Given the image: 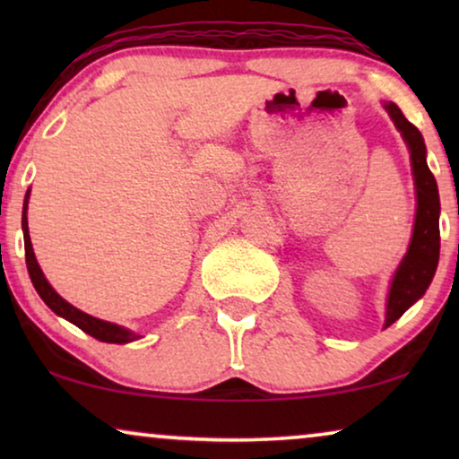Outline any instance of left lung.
<instances>
[{"label": "left lung", "mask_w": 459, "mask_h": 459, "mask_svg": "<svg viewBox=\"0 0 459 459\" xmlns=\"http://www.w3.org/2000/svg\"><path fill=\"white\" fill-rule=\"evenodd\" d=\"M385 110L393 118L394 127L407 143L411 159L413 186H416V221L413 234L407 247V253L401 259L397 272L391 280L386 299V319L385 328L397 322L410 307L424 297L438 265V250H441V234H438V187L435 175L426 165L424 137L413 125L403 117L397 104L385 102Z\"/></svg>", "instance_id": "obj_1"}]
</instances>
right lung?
Instances as JSON below:
<instances>
[{
	"instance_id": "add662e5",
	"label": "right lung",
	"mask_w": 459,
	"mask_h": 459,
	"mask_svg": "<svg viewBox=\"0 0 459 459\" xmlns=\"http://www.w3.org/2000/svg\"><path fill=\"white\" fill-rule=\"evenodd\" d=\"M29 196H30V190L27 192V196H24V204H22V234H24V256H27V269H29V275H30V281H33L35 290L39 297L43 299V303H46L49 309H52L56 316L58 317H65L66 322H71L77 325L85 332V334H90L93 338H98V341L102 342H112V344H127V342H134L137 338H142L140 334H135V332H131L127 328H123V325L118 324H110V322H104V319H98L90 316V313L77 309V307H73L68 300H65L60 297L58 292L54 290L52 284L46 280V275H43L39 263L35 259V253H33V244H30V236H29V221H27V211H29Z\"/></svg>"
}]
</instances>
